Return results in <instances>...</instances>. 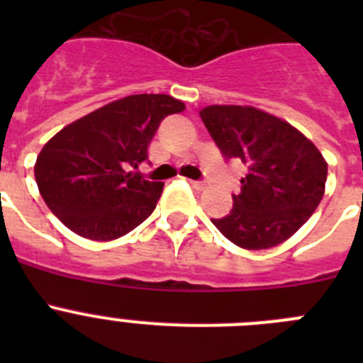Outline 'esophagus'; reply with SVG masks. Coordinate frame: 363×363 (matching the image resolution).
<instances>
[{"label":"esophagus","instance_id":"obj_1","mask_svg":"<svg viewBox=\"0 0 363 363\" xmlns=\"http://www.w3.org/2000/svg\"><path fill=\"white\" fill-rule=\"evenodd\" d=\"M189 184H191L194 189H198V191L207 187V182H196V179H189Z\"/></svg>","mask_w":363,"mask_h":363}]
</instances>
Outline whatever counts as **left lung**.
I'll return each mask as SVG.
<instances>
[{
  "label": "left lung",
  "instance_id": "8db88e82",
  "mask_svg": "<svg viewBox=\"0 0 363 363\" xmlns=\"http://www.w3.org/2000/svg\"><path fill=\"white\" fill-rule=\"evenodd\" d=\"M200 116L221 154L249 169L233 211L213 220L218 230L249 251L289 240L325 192L322 152L291 123L249 105H209Z\"/></svg>",
  "mask_w": 363,
  "mask_h": 363
}]
</instances>
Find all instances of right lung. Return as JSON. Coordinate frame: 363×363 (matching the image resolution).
I'll use <instances>...</instances> for the list:
<instances>
[{
    "label": "right lung",
    "instance_id": "obj_1",
    "mask_svg": "<svg viewBox=\"0 0 363 363\" xmlns=\"http://www.w3.org/2000/svg\"><path fill=\"white\" fill-rule=\"evenodd\" d=\"M185 108L169 94H133L72 121L38 154L41 198L63 225L86 240L111 242L156 209L163 182L133 171L169 114Z\"/></svg>",
    "mask_w": 363,
    "mask_h": 363
}]
</instances>
